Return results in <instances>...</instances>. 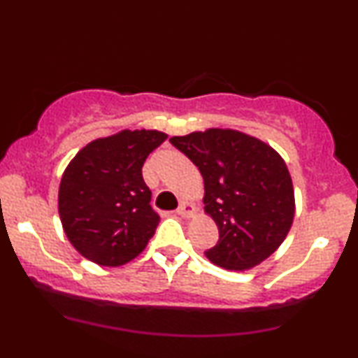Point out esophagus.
I'll use <instances>...</instances> for the list:
<instances>
[{
    "label": "esophagus",
    "instance_id": "1",
    "mask_svg": "<svg viewBox=\"0 0 358 358\" xmlns=\"http://www.w3.org/2000/svg\"><path fill=\"white\" fill-rule=\"evenodd\" d=\"M176 212H178V215L185 217V219H190L193 213H195V205H192V203H188V202H182V203H180L178 210H176Z\"/></svg>",
    "mask_w": 358,
    "mask_h": 358
}]
</instances>
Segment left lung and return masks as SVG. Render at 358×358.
Masks as SVG:
<instances>
[{
  "mask_svg": "<svg viewBox=\"0 0 358 358\" xmlns=\"http://www.w3.org/2000/svg\"><path fill=\"white\" fill-rule=\"evenodd\" d=\"M170 143L200 170L205 212L219 242L205 250L213 264L244 271L282 244L294 217V192L285 159L261 139L212 127Z\"/></svg>",
  "mask_w": 358,
  "mask_h": 358,
  "instance_id": "8db88e82",
  "label": "left lung"
}]
</instances>
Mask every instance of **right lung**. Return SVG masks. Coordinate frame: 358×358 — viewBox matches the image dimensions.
Segmentation results:
<instances>
[{"mask_svg":"<svg viewBox=\"0 0 358 358\" xmlns=\"http://www.w3.org/2000/svg\"><path fill=\"white\" fill-rule=\"evenodd\" d=\"M166 139L159 131L124 129L73 156L59 188L65 236L89 261L122 266L143 252L158 227L141 168Z\"/></svg>","mask_w":358,"mask_h":358,"instance_id":"obj_1","label":"right lung"}]
</instances>
